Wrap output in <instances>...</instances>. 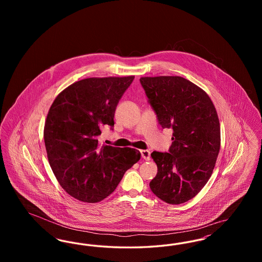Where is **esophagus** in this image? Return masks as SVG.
Segmentation results:
<instances>
[{"label":"esophagus","instance_id":"1","mask_svg":"<svg viewBox=\"0 0 262 262\" xmlns=\"http://www.w3.org/2000/svg\"><path fill=\"white\" fill-rule=\"evenodd\" d=\"M140 154H141V157H142L144 160H146V161L150 160V150H140Z\"/></svg>","mask_w":262,"mask_h":262}]
</instances>
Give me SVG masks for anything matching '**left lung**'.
<instances>
[{
  "label": "left lung",
  "mask_w": 262,
  "mask_h": 262,
  "mask_svg": "<svg viewBox=\"0 0 262 262\" xmlns=\"http://www.w3.org/2000/svg\"><path fill=\"white\" fill-rule=\"evenodd\" d=\"M141 86L163 128H172L168 152L153 151L158 172L152 192L169 204L194 198L211 177L220 150V123L209 96L181 76L141 77Z\"/></svg>",
  "instance_id": "8db88e82"
}]
</instances>
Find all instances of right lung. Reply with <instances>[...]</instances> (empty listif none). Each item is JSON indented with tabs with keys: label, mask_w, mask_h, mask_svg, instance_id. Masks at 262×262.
I'll list each match as a JSON object with an SVG mask.
<instances>
[{
	"label": "right lung",
	"mask_w": 262,
	"mask_h": 262,
	"mask_svg": "<svg viewBox=\"0 0 262 262\" xmlns=\"http://www.w3.org/2000/svg\"><path fill=\"white\" fill-rule=\"evenodd\" d=\"M135 76L85 78L62 91L51 106L44 141L62 188L83 202H99L140 159L134 148L100 145L102 128L113 130L115 111Z\"/></svg>",
	"instance_id": "add662e5"
}]
</instances>
